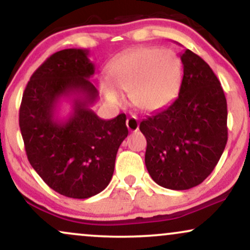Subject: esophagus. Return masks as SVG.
Listing matches in <instances>:
<instances>
[{
    "label": "esophagus",
    "instance_id": "34e87169",
    "mask_svg": "<svg viewBox=\"0 0 250 250\" xmlns=\"http://www.w3.org/2000/svg\"><path fill=\"white\" fill-rule=\"evenodd\" d=\"M139 119L136 116H130L127 119V127L130 131L139 130Z\"/></svg>",
    "mask_w": 250,
    "mask_h": 250
}]
</instances>
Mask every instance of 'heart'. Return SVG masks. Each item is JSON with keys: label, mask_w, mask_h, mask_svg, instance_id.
<instances>
[{"label": "heart", "mask_w": 250, "mask_h": 250, "mask_svg": "<svg viewBox=\"0 0 250 250\" xmlns=\"http://www.w3.org/2000/svg\"><path fill=\"white\" fill-rule=\"evenodd\" d=\"M111 80H103L102 88L109 102L120 104L119 89L131 93L136 107L146 111L165 108L175 100L182 83V61L171 49L143 47L117 59L110 69Z\"/></svg>", "instance_id": "1"}]
</instances>
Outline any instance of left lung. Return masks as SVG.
Here are the masks:
<instances>
[{
    "instance_id": "left-lung-1",
    "label": "left lung",
    "mask_w": 250,
    "mask_h": 250,
    "mask_svg": "<svg viewBox=\"0 0 250 250\" xmlns=\"http://www.w3.org/2000/svg\"><path fill=\"white\" fill-rule=\"evenodd\" d=\"M179 96L140 123L147 139L145 162L161 187L186 190L214 170L228 140L227 100L214 71L193 51L181 55Z\"/></svg>"
}]
</instances>
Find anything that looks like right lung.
I'll list each match as a JSON object with an SVG mask.
<instances>
[{
  "label": "right lung",
  "mask_w": 250,
  "mask_h": 250,
  "mask_svg": "<svg viewBox=\"0 0 250 250\" xmlns=\"http://www.w3.org/2000/svg\"><path fill=\"white\" fill-rule=\"evenodd\" d=\"M87 49L53 54L30 77L20 107V129L31 167L51 189L73 199L101 193L113 177L119 147L127 137L125 114L102 120L91 110L99 93ZM72 102L68 118L57 107Z\"/></svg>",
  "instance_id": "obj_1"
}]
</instances>
